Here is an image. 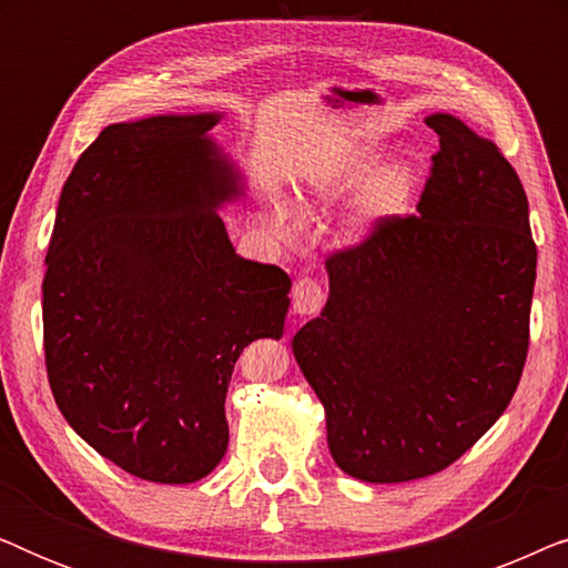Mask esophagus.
<instances>
[{"instance_id": "esophagus-1", "label": "esophagus", "mask_w": 568, "mask_h": 568, "mask_svg": "<svg viewBox=\"0 0 568 568\" xmlns=\"http://www.w3.org/2000/svg\"><path fill=\"white\" fill-rule=\"evenodd\" d=\"M325 302V294H323V286L315 282V278L310 276H302L297 284H294L292 290V310L297 315H315L321 313Z\"/></svg>"}]
</instances>
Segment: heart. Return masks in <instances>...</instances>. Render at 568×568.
<instances>
[{"label": "heart", "instance_id": "1", "mask_svg": "<svg viewBox=\"0 0 568 568\" xmlns=\"http://www.w3.org/2000/svg\"><path fill=\"white\" fill-rule=\"evenodd\" d=\"M383 160V150L375 144H362L348 150L336 165L328 170V175L315 185V196H338L352 189V185L367 181L356 193L352 209H348V227L354 235H367L383 224L393 220L414 201L418 193V170L414 162H393L375 174L374 170ZM307 201V199H302ZM268 220L271 230L282 237L297 235L300 214L290 199L271 196L268 199Z\"/></svg>", "mask_w": 568, "mask_h": 568}]
</instances>
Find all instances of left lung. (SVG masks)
Instances as JSON below:
<instances>
[{
  "label": "left lung",
  "instance_id": "obj_1",
  "mask_svg": "<svg viewBox=\"0 0 568 568\" xmlns=\"http://www.w3.org/2000/svg\"><path fill=\"white\" fill-rule=\"evenodd\" d=\"M416 212L325 261L331 294L292 352L325 408L336 465L403 484L463 457L515 395L530 346L535 251L499 146L434 113Z\"/></svg>",
  "mask_w": 568,
  "mask_h": 568
}]
</instances>
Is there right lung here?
<instances>
[{
  "instance_id": "obj_1",
  "label": "right lung",
  "mask_w": 568,
  "mask_h": 568,
  "mask_svg": "<svg viewBox=\"0 0 568 568\" xmlns=\"http://www.w3.org/2000/svg\"><path fill=\"white\" fill-rule=\"evenodd\" d=\"M220 113L111 123L61 191L43 276L53 400L131 476L193 484L227 453L237 356L282 338L292 282L240 258L216 209L243 196Z\"/></svg>"
}]
</instances>
